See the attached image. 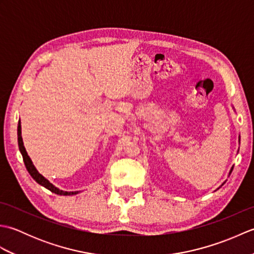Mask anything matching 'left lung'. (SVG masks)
<instances>
[{
  "mask_svg": "<svg viewBox=\"0 0 254 254\" xmlns=\"http://www.w3.org/2000/svg\"><path fill=\"white\" fill-rule=\"evenodd\" d=\"M233 169H234V168H231V170H230V172H231V171H233Z\"/></svg>",
  "mask_w": 254,
  "mask_h": 254,
  "instance_id": "8db88e82",
  "label": "left lung"
}]
</instances>
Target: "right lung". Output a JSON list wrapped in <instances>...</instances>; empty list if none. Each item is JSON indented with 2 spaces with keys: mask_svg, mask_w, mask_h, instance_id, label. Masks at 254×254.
Segmentation results:
<instances>
[{
  "mask_svg": "<svg viewBox=\"0 0 254 254\" xmlns=\"http://www.w3.org/2000/svg\"><path fill=\"white\" fill-rule=\"evenodd\" d=\"M17 136H18V146H19V150L21 155H23V159H24V163H25V166L27 170H28V172L30 174V176L34 178V179L39 183V185H41L42 187L47 188L48 190H50L51 192L56 193V194H60V195H72V194H77V192H64L62 190H59L58 188H56L55 186L52 185V183L49 182V180H47L46 178L40 175L39 172L37 171L36 167L34 166V164H32V161L30 159V157L28 156V154H27L26 149L24 147V144H23V138H21V130H20V121L18 122V127H17Z\"/></svg>",
  "mask_w": 254,
  "mask_h": 254,
  "instance_id": "1",
  "label": "right lung"
}]
</instances>
